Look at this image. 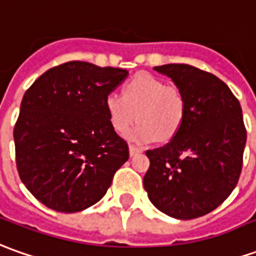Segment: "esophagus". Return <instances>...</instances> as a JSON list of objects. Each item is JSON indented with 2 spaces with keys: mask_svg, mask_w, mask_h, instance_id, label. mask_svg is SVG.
<instances>
[{
  "mask_svg": "<svg viewBox=\"0 0 256 256\" xmlns=\"http://www.w3.org/2000/svg\"><path fill=\"white\" fill-rule=\"evenodd\" d=\"M142 148H138V147H134V146H130L128 147V152H130V157H134L137 154H140L142 152Z\"/></svg>",
  "mask_w": 256,
  "mask_h": 256,
  "instance_id": "obj_1",
  "label": "esophagus"
}]
</instances>
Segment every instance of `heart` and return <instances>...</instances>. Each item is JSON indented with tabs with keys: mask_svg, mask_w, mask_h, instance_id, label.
<instances>
[{
	"mask_svg": "<svg viewBox=\"0 0 256 256\" xmlns=\"http://www.w3.org/2000/svg\"><path fill=\"white\" fill-rule=\"evenodd\" d=\"M105 109L118 133L126 132L137 114L140 123L128 130L126 138L137 144H151L158 138L168 142L178 134L185 120L186 104L176 86H166L161 80L142 72L124 85L122 96L109 94Z\"/></svg>",
	"mask_w": 256,
	"mask_h": 256,
	"instance_id": "obj_1",
	"label": "heart"
}]
</instances>
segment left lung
Listing matches in <instances>:
<instances>
[{"label":"left lung","mask_w":256,"mask_h":256,"mask_svg":"<svg viewBox=\"0 0 256 256\" xmlns=\"http://www.w3.org/2000/svg\"><path fill=\"white\" fill-rule=\"evenodd\" d=\"M154 70L184 94L186 114L178 134L148 150L142 184L150 202L170 217L190 220L218 208L237 185L246 132L238 99L220 78L188 64Z\"/></svg>","instance_id":"obj_1"}]
</instances>
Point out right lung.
I'll return each mask as SVG.
<instances>
[{"mask_svg":"<svg viewBox=\"0 0 256 256\" xmlns=\"http://www.w3.org/2000/svg\"><path fill=\"white\" fill-rule=\"evenodd\" d=\"M128 71L68 62L48 70L25 92L14 142L28 190L48 208L76 213L105 196L128 160L105 98Z\"/></svg>","mask_w":256,"mask_h":256,"instance_id":"obj_1","label":"right lung"}]
</instances>
